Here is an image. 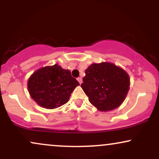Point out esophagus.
<instances>
[{
    "label": "esophagus",
    "mask_w": 159,
    "mask_h": 159,
    "mask_svg": "<svg viewBox=\"0 0 159 159\" xmlns=\"http://www.w3.org/2000/svg\"><path fill=\"white\" fill-rule=\"evenodd\" d=\"M77 80H78V81L79 82L80 84H81L82 83V78H78Z\"/></svg>",
    "instance_id": "34e87169"
}]
</instances>
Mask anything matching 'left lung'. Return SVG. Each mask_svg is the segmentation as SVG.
Instances as JSON below:
<instances>
[{"label": "left lung", "instance_id": "obj_1", "mask_svg": "<svg viewBox=\"0 0 159 159\" xmlns=\"http://www.w3.org/2000/svg\"><path fill=\"white\" fill-rule=\"evenodd\" d=\"M130 86L129 75L108 62L93 63L85 70L81 87L98 111L116 108L123 102Z\"/></svg>", "mask_w": 159, "mask_h": 159}]
</instances>
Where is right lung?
<instances>
[{
	"label": "right lung",
	"mask_w": 159,
	"mask_h": 159,
	"mask_svg": "<svg viewBox=\"0 0 159 159\" xmlns=\"http://www.w3.org/2000/svg\"><path fill=\"white\" fill-rule=\"evenodd\" d=\"M79 83L68 69L55 64L39 69L27 82L30 96L39 106L54 109L69 101L70 95Z\"/></svg>",
	"instance_id": "right-lung-1"
}]
</instances>
